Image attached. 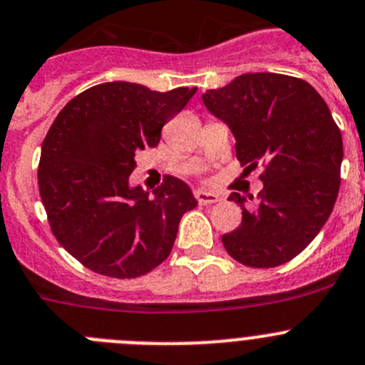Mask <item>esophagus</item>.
I'll return each instance as SVG.
<instances>
[{"label":"esophagus","mask_w":365,"mask_h":365,"mask_svg":"<svg viewBox=\"0 0 365 365\" xmlns=\"http://www.w3.org/2000/svg\"><path fill=\"white\" fill-rule=\"evenodd\" d=\"M194 196H196V200H198L200 203H203V205H210V203H216L221 200L220 194L210 192V190H205V189L194 190Z\"/></svg>","instance_id":"34e87169"}]
</instances>
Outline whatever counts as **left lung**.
Returning <instances> with one entry per match:
<instances>
[{"label":"left lung","mask_w":365,"mask_h":365,"mask_svg":"<svg viewBox=\"0 0 365 365\" xmlns=\"http://www.w3.org/2000/svg\"><path fill=\"white\" fill-rule=\"evenodd\" d=\"M207 110L229 125L236 156L248 169L264 163L259 202L221 237L234 259L274 268L301 254L321 232L340 187L342 135L324 98L306 81L281 73H243L202 95Z\"/></svg>","instance_id":"1"}]
</instances>
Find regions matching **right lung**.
Returning a JSON list of instances; mask_svg holds the SVG:
<instances>
[{
  "instance_id": "obj_1",
  "label": "right lung",
  "mask_w": 365,
  "mask_h": 365,
  "mask_svg": "<svg viewBox=\"0 0 365 365\" xmlns=\"http://www.w3.org/2000/svg\"><path fill=\"white\" fill-rule=\"evenodd\" d=\"M194 93L113 81L71 98L53 120L41 148L39 194L56 240L86 268L140 277L171 254L180 220L198 200L175 176L151 194L129 176L135 153L158 145L163 124Z\"/></svg>"
}]
</instances>
